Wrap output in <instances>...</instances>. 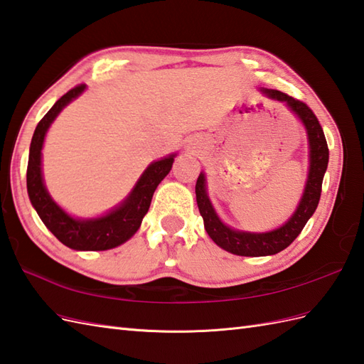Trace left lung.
<instances>
[{
	"instance_id": "1",
	"label": "left lung",
	"mask_w": 364,
	"mask_h": 364,
	"mask_svg": "<svg viewBox=\"0 0 364 364\" xmlns=\"http://www.w3.org/2000/svg\"><path fill=\"white\" fill-rule=\"evenodd\" d=\"M264 95L273 100L285 104L289 107L293 114L298 116V119L302 122L304 129L307 133L309 142V173L307 181L304 186L302 197L299 200L298 208L294 209L291 217L282 226L276 228L273 231L267 232H251V231H240L225 225L208 196L206 188V175L201 172L197 184H196V196L198 210L205 222V230L209 234L218 247L223 248L228 252L237 256H248V257H260V256H273L276 252L285 250L289 245L301 234L302 228L306 226L309 218L314 215L318 208L319 197H321V186H323L324 173L327 171L328 163V149L324 132L321 129L319 121L314 112L301 100L287 96L285 92L277 90H260Z\"/></svg>"
}]
</instances>
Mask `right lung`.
I'll return each mask as SVG.
<instances>
[{
  "mask_svg": "<svg viewBox=\"0 0 364 364\" xmlns=\"http://www.w3.org/2000/svg\"><path fill=\"white\" fill-rule=\"evenodd\" d=\"M85 88L87 85H79L68 91L38 122L31 141L26 183L33 209L37 210L41 222L58 240L71 250L105 251L119 247L132 239L134 232L139 230L142 218L150 208L154 192L158 184L166 178V175L171 172L176 154L150 163L129 196L104 215L80 218L68 214L65 209L57 205L46 189L43 168H41V150H43L50 124L55 121V117L68 104H71L85 91Z\"/></svg>",
  "mask_w": 364,
  "mask_h": 364,
  "instance_id": "1",
  "label": "right lung"
}]
</instances>
